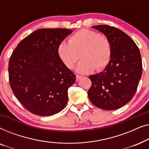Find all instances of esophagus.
<instances>
[{"instance_id":"obj_1","label":"esophagus","mask_w":149,"mask_h":149,"mask_svg":"<svg viewBox=\"0 0 149 149\" xmlns=\"http://www.w3.org/2000/svg\"><path fill=\"white\" fill-rule=\"evenodd\" d=\"M81 78H82V76H81V75H79V74L76 75V81H78Z\"/></svg>"}]
</instances>
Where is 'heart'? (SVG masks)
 I'll list each match as a JSON object with an SVG mask.
<instances>
[{
	"label": "heart",
	"instance_id": "heart-1",
	"mask_svg": "<svg viewBox=\"0 0 149 149\" xmlns=\"http://www.w3.org/2000/svg\"><path fill=\"white\" fill-rule=\"evenodd\" d=\"M68 42H60L58 54L69 69L74 66L80 58L83 60L77 66V71L81 74H89L95 69L102 70L111 61V42L98 32L81 29L70 36Z\"/></svg>",
	"mask_w": 149,
	"mask_h": 149
}]
</instances>
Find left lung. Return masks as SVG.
Listing matches in <instances>:
<instances>
[{
  "instance_id": "1",
  "label": "left lung",
  "mask_w": 149,
  "mask_h": 149,
  "mask_svg": "<svg viewBox=\"0 0 149 149\" xmlns=\"http://www.w3.org/2000/svg\"><path fill=\"white\" fill-rule=\"evenodd\" d=\"M104 34L111 45V61L102 72L89 77L91 102L99 109L113 111L132 99L142 72L140 50L127 34L108 25L92 26Z\"/></svg>"
}]
</instances>
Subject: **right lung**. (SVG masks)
Here are the masks:
<instances>
[{
    "label": "right lung",
    "instance_id": "obj_1",
    "mask_svg": "<svg viewBox=\"0 0 149 149\" xmlns=\"http://www.w3.org/2000/svg\"><path fill=\"white\" fill-rule=\"evenodd\" d=\"M72 32L64 28L37 30L24 38L11 55L10 86L23 107L34 115H54L68 102V89L76 75L63 64L58 47Z\"/></svg>",
    "mask_w": 149,
    "mask_h": 149
}]
</instances>
